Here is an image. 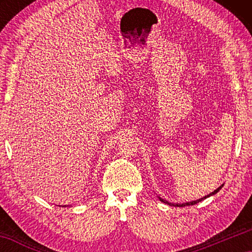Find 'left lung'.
Returning <instances> with one entry per match:
<instances>
[{
    "mask_svg": "<svg viewBox=\"0 0 252 252\" xmlns=\"http://www.w3.org/2000/svg\"><path fill=\"white\" fill-rule=\"evenodd\" d=\"M223 186H220L218 189H216L215 191H213V192H211L210 194H208V195H206V197H203V198H201V199H199V200H195V201H191V202H186V203H170V202H168L167 200H164V199H162V198H159L160 199V201L161 202H163V203H167V204H169V206H174V207H186V206H193V204H195V203H198V202H200V201H202V200H204L206 198H208V197H210V195H212V194H216L217 192H218V191L221 189V188H222Z\"/></svg>",
    "mask_w": 252,
    "mask_h": 252,
    "instance_id": "left-lung-1",
    "label": "left lung"
}]
</instances>
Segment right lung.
I'll list each match as a JSON object with an SVG mask.
<instances>
[{
    "mask_svg": "<svg viewBox=\"0 0 252 252\" xmlns=\"http://www.w3.org/2000/svg\"><path fill=\"white\" fill-rule=\"evenodd\" d=\"M64 207H66V206H64Z\"/></svg>",
    "mask_w": 252,
    "mask_h": 252,
    "instance_id": "add662e5",
    "label": "right lung"
}]
</instances>
